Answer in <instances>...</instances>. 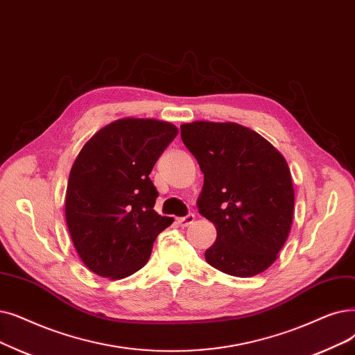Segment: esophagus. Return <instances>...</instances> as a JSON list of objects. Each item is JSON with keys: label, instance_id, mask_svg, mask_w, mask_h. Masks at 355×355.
<instances>
[{"label": "esophagus", "instance_id": "esophagus-1", "mask_svg": "<svg viewBox=\"0 0 355 355\" xmlns=\"http://www.w3.org/2000/svg\"><path fill=\"white\" fill-rule=\"evenodd\" d=\"M194 219H196V216L193 213H189L187 216H184V218H178L177 222L181 226H189V225H191L194 222Z\"/></svg>", "mask_w": 355, "mask_h": 355}]
</instances>
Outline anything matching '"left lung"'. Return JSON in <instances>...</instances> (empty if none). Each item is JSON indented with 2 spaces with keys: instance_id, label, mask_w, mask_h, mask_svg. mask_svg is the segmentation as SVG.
Wrapping results in <instances>:
<instances>
[{
  "instance_id": "1",
  "label": "left lung",
  "mask_w": 355,
  "mask_h": 355,
  "mask_svg": "<svg viewBox=\"0 0 355 355\" xmlns=\"http://www.w3.org/2000/svg\"><path fill=\"white\" fill-rule=\"evenodd\" d=\"M181 141L205 174L198 213L218 230L207 263L225 274L267 270L287 241L295 210L290 169L282 153L236 123L181 125Z\"/></svg>"
}]
</instances>
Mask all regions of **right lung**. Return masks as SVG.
Instances as JSON below:
<instances>
[{
    "instance_id": "right-lung-1",
    "label": "right lung",
    "mask_w": 355,
    "mask_h": 355,
    "mask_svg": "<svg viewBox=\"0 0 355 355\" xmlns=\"http://www.w3.org/2000/svg\"><path fill=\"white\" fill-rule=\"evenodd\" d=\"M178 130L153 119H120L98 130L76 157L65 216L84 264L107 279L141 270L157 236L174 222L153 210V165Z\"/></svg>"
}]
</instances>
